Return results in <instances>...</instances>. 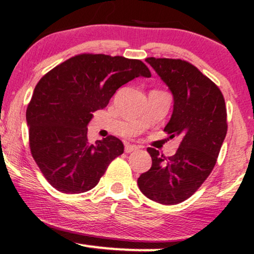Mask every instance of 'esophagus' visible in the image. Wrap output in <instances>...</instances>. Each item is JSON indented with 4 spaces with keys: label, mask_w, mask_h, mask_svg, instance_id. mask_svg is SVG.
<instances>
[{
    "label": "esophagus",
    "mask_w": 254,
    "mask_h": 254,
    "mask_svg": "<svg viewBox=\"0 0 254 254\" xmlns=\"http://www.w3.org/2000/svg\"><path fill=\"white\" fill-rule=\"evenodd\" d=\"M138 149H139V147L136 144H130V143L125 144V153H132V151H136Z\"/></svg>",
    "instance_id": "1"
}]
</instances>
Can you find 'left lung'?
I'll use <instances>...</instances> for the list:
<instances>
[{"instance_id":"left-lung-1","label":"left lung","mask_w":254,"mask_h":254,"mask_svg":"<svg viewBox=\"0 0 254 254\" xmlns=\"http://www.w3.org/2000/svg\"><path fill=\"white\" fill-rule=\"evenodd\" d=\"M173 94V113L165 127L180 144L166 157L154 148L149 171L137 184L145 197L172 205L196 192L210 176L226 137L227 109L221 90L193 64L173 58H145Z\"/></svg>"}]
</instances>
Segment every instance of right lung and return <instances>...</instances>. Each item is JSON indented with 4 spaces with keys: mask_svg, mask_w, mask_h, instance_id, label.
<instances>
[{
    "mask_svg": "<svg viewBox=\"0 0 254 254\" xmlns=\"http://www.w3.org/2000/svg\"><path fill=\"white\" fill-rule=\"evenodd\" d=\"M150 77L139 60L81 54L40 78L26 110L31 154L45 179L63 193L92 190L116 157L124 153L117 137L90 143L87 125L119 87Z\"/></svg>",
    "mask_w": 254,
    "mask_h": 254,
    "instance_id": "add662e5",
    "label": "right lung"
}]
</instances>
